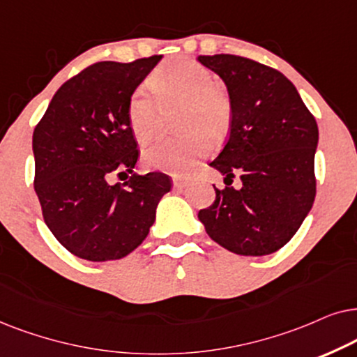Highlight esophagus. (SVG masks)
<instances>
[{"label":"esophagus","instance_id":"obj_1","mask_svg":"<svg viewBox=\"0 0 357 357\" xmlns=\"http://www.w3.org/2000/svg\"><path fill=\"white\" fill-rule=\"evenodd\" d=\"M173 184L176 189H184L189 184V178L183 174H173Z\"/></svg>","mask_w":357,"mask_h":357}]
</instances>
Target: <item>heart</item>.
<instances>
[{
    "instance_id": "b5f03b06",
    "label": "heart",
    "mask_w": 357,
    "mask_h": 357,
    "mask_svg": "<svg viewBox=\"0 0 357 357\" xmlns=\"http://www.w3.org/2000/svg\"><path fill=\"white\" fill-rule=\"evenodd\" d=\"M145 88L132 91L127 101V122L140 144H149L158 134L161 107L181 106L178 121L186 135L156 142L145 150L149 168L184 173L194 161L211 151L212 139H222L230 129L231 101L225 89L213 82L206 65L176 56L161 63Z\"/></svg>"
}]
</instances>
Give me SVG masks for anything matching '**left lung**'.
Here are the masks:
<instances>
[{
  "instance_id": "left-lung-1",
  "label": "left lung",
  "mask_w": 357,
  "mask_h": 357,
  "mask_svg": "<svg viewBox=\"0 0 357 357\" xmlns=\"http://www.w3.org/2000/svg\"><path fill=\"white\" fill-rule=\"evenodd\" d=\"M197 60L220 76L231 101L230 137L211 161L227 186H213L215 201L197 217L231 253L271 255L296 235L315 201L317 121L281 71L230 54ZM236 174L240 190L231 186Z\"/></svg>"
}]
</instances>
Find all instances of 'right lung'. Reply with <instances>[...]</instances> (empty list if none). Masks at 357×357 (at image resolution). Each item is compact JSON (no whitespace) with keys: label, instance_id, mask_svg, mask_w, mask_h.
<instances>
[{"label":"right lung","instance_id":"right-lung-1","mask_svg":"<svg viewBox=\"0 0 357 357\" xmlns=\"http://www.w3.org/2000/svg\"><path fill=\"white\" fill-rule=\"evenodd\" d=\"M161 55L130 63L98 61L65 82L32 135L34 189L47 227L71 255L121 259L149 235L171 191L165 173H134L137 140L127 122L132 91ZM129 182L110 184L114 174Z\"/></svg>","mask_w":357,"mask_h":357}]
</instances>
